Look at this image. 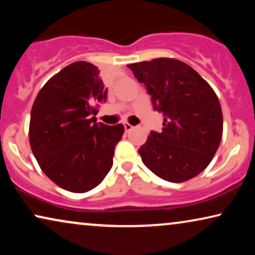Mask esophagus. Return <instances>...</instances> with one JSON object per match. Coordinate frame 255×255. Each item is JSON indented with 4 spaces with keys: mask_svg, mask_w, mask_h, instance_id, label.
<instances>
[{
    "mask_svg": "<svg viewBox=\"0 0 255 255\" xmlns=\"http://www.w3.org/2000/svg\"><path fill=\"white\" fill-rule=\"evenodd\" d=\"M132 125L131 124H128V123H124V128H125V131L127 132H128V131H131L132 130Z\"/></svg>",
    "mask_w": 255,
    "mask_h": 255,
    "instance_id": "1",
    "label": "esophagus"
}]
</instances>
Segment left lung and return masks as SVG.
<instances>
[{"label": "left lung", "instance_id": "1", "mask_svg": "<svg viewBox=\"0 0 255 255\" xmlns=\"http://www.w3.org/2000/svg\"><path fill=\"white\" fill-rule=\"evenodd\" d=\"M163 115L162 131H151L138 153L156 176L184 182L207 168L223 133V114L210 85L184 62L158 58L128 65Z\"/></svg>", "mask_w": 255, "mask_h": 255}]
</instances>
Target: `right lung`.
Wrapping results in <instances>:
<instances>
[{
  "label": "right lung",
  "mask_w": 255,
  "mask_h": 255,
  "mask_svg": "<svg viewBox=\"0 0 255 255\" xmlns=\"http://www.w3.org/2000/svg\"><path fill=\"white\" fill-rule=\"evenodd\" d=\"M107 94L99 68L78 61L52 76L34 100L29 128L31 149L41 170L62 189L92 190L113 167L124 125L96 123L93 116Z\"/></svg>",
  "instance_id": "right-lung-1"
}]
</instances>
